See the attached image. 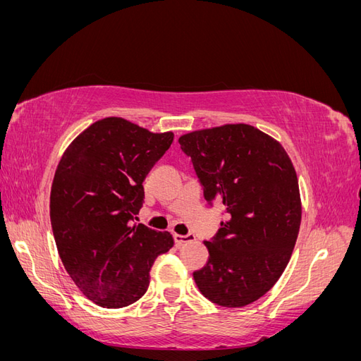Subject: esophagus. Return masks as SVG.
Segmentation results:
<instances>
[{"mask_svg":"<svg viewBox=\"0 0 361 361\" xmlns=\"http://www.w3.org/2000/svg\"><path fill=\"white\" fill-rule=\"evenodd\" d=\"M195 236L192 233H188V235H179L176 233L174 235V241H176L178 245H182L183 243H190V241H194Z\"/></svg>","mask_w":361,"mask_h":361,"instance_id":"34e87169","label":"esophagus"}]
</instances>
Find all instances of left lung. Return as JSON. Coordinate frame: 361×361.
<instances>
[{
	"instance_id": "1",
	"label": "left lung",
	"mask_w": 361,
	"mask_h": 361,
	"mask_svg": "<svg viewBox=\"0 0 361 361\" xmlns=\"http://www.w3.org/2000/svg\"><path fill=\"white\" fill-rule=\"evenodd\" d=\"M203 185L207 203L226 218L206 265L194 271L204 297L244 307L276 285L297 243L301 197L297 171L277 140L245 123L192 130L179 138Z\"/></svg>"
}]
</instances>
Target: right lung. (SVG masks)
<instances>
[{
    "label": "right lung",
    "mask_w": 361,
    "mask_h": 361,
    "mask_svg": "<svg viewBox=\"0 0 361 361\" xmlns=\"http://www.w3.org/2000/svg\"><path fill=\"white\" fill-rule=\"evenodd\" d=\"M122 117H105L76 137L54 174L49 215L64 269L87 298L120 309L146 293L170 232L133 224L143 182L173 143Z\"/></svg>",
    "instance_id": "1"
}]
</instances>
